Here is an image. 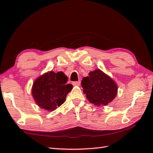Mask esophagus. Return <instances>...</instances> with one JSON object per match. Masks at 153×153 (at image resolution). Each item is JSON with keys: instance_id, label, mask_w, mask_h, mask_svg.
Segmentation results:
<instances>
[{"instance_id": "obj_1", "label": "esophagus", "mask_w": 153, "mask_h": 153, "mask_svg": "<svg viewBox=\"0 0 153 153\" xmlns=\"http://www.w3.org/2000/svg\"><path fill=\"white\" fill-rule=\"evenodd\" d=\"M80 84H81L80 81H78V82H72V85L74 86H79V85H80Z\"/></svg>"}]
</instances>
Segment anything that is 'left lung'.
Instances as JSON below:
<instances>
[{
	"mask_svg": "<svg viewBox=\"0 0 153 153\" xmlns=\"http://www.w3.org/2000/svg\"><path fill=\"white\" fill-rule=\"evenodd\" d=\"M82 86L89 101L98 106L108 105L115 98L118 90L115 82L99 69L83 77Z\"/></svg>",
	"mask_w": 153,
	"mask_h": 153,
	"instance_id": "1",
	"label": "left lung"
}]
</instances>
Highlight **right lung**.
Masks as SVG:
<instances>
[{
	"mask_svg": "<svg viewBox=\"0 0 153 153\" xmlns=\"http://www.w3.org/2000/svg\"><path fill=\"white\" fill-rule=\"evenodd\" d=\"M68 77L62 71H50L35 81L32 95L42 108L53 111L61 106L68 93L72 89L71 84H67Z\"/></svg>",
	"mask_w": 153,
	"mask_h": 153,
	"instance_id": "add662e5",
	"label": "right lung"
}]
</instances>
